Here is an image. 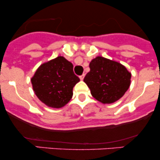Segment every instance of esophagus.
<instances>
[{
	"instance_id": "1",
	"label": "esophagus",
	"mask_w": 160,
	"mask_h": 160,
	"mask_svg": "<svg viewBox=\"0 0 160 160\" xmlns=\"http://www.w3.org/2000/svg\"><path fill=\"white\" fill-rule=\"evenodd\" d=\"M84 77H85V74H82V75H80V77H79V78H80V80H83V78H84Z\"/></svg>"
}]
</instances>
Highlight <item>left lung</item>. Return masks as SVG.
Wrapping results in <instances>:
<instances>
[{"instance_id": "1", "label": "left lung", "mask_w": 160, "mask_h": 160, "mask_svg": "<svg viewBox=\"0 0 160 160\" xmlns=\"http://www.w3.org/2000/svg\"><path fill=\"white\" fill-rule=\"evenodd\" d=\"M83 81L98 102L111 104L123 96L131 83V73L119 62L97 56L89 63Z\"/></svg>"}]
</instances>
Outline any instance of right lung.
<instances>
[{
  "mask_svg": "<svg viewBox=\"0 0 160 160\" xmlns=\"http://www.w3.org/2000/svg\"><path fill=\"white\" fill-rule=\"evenodd\" d=\"M33 90L48 107L60 108L73 96V88L80 79L74 74L73 65L63 56L42 64L31 80Z\"/></svg>",
  "mask_w": 160,
  "mask_h": 160,
  "instance_id": "1",
  "label": "right lung"
}]
</instances>
